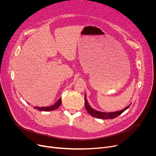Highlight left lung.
Returning <instances> with one entry per match:
<instances>
[{"label": "left lung", "instance_id": "left-lung-1", "mask_svg": "<svg viewBox=\"0 0 156 156\" xmlns=\"http://www.w3.org/2000/svg\"><path fill=\"white\" fill-rule=\"evenodd\" d=\"M131 104L128 105L126 108L125 109H122L121 111H116V112H101L94 109L92 108L90 105L88 103V101L87 100V97H86V94L85 95V109L88 112L90 115H91L93 117L99 118V119H114L118 116H119L120 114H121L122 112H123L125 111H126L129 107Z\"/></svg>", "mask_w": 156, "mask_h": 156}]
</instances>
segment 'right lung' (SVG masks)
<instances>
[{"label": "right lung", "mask_w": 156, "mask_h": 156, "mask_svg": "<svg viewBox=\"0 0 156 156\" xmlns=\"http://www.w3.org/2000/svg\"><path fill=\"white\" fill-rule=\"evenodd\" d=\"M61 103H62L61 98H60V99L54 105H52L51 106H47V107H36L35 106V107H34V109H38V111H52L58 108L61 105Z\"/></svg>", "instance_id": "1"}]
</instances>
